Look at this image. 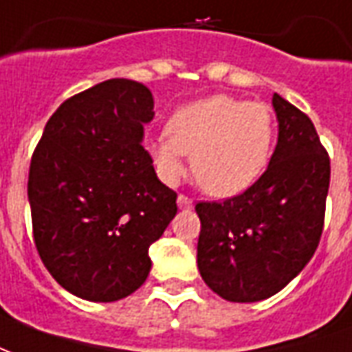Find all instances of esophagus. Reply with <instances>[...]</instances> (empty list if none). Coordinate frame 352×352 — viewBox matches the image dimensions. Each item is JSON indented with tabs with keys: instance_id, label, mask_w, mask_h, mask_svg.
Returning <instances> with one entry per match:
<instances>
[{
	"instance_id": "esophagus-1",
	"label": "esophagus",
	"mask_w": 352,
	"mask_h": 352,
	"mask_svg": "<svg viewBox=\"0 0 352 352\" xmlns=\"http://www.w3.org/2000/svg\"><path fill=\"white\" fill-rule=\"evenodd\" d=\"M178 207H180V208H191V207H193V201H191L188 195L180 193V195H178Z\"/></svg>"
}]
</instances>
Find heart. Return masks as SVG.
<instances>
[{"label":"heart","instance_id":"1","mask_svg":"<svg viewBox=\"0 0 352 352\" xmlns=\"http://www.w3.org/2000/svg\"><path fill=\"white\" fill-rule=\"evenodd\" d=\"M274 118L258 101L212 96L182 107L149 145L162 180L174 184L191 157L193 178L214 197H232L261 178L270 161Z\"/></svg>","mask_w":352,"mask_h":352}]
</instances>
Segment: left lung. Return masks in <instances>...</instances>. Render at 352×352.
Segmentation results:
<instances>
[{"instance_id": "1", "label": "left lung", "mask_w": 352, "mask_h": 352, "mask_svg": "<svg viewBox=\"0 0 352 352\" xmlns=\"http://www.w3.org/2000/svg\"><path fill=\"white\" fill-rule=\"evenodd\" d=\"M278 145L263 176L224 201H199L197 266L222 299L254 302L307 266L324 230L329 157L309 116L274 94Z\"/></svg>"}]
</instances>
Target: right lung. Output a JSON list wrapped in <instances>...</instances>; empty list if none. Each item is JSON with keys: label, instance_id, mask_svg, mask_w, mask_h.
<instances>
[{"label": "right lung", "instance_id": "1", "mask_svg": "<svg viewBox=\"0 0 352 352\" xmlns=\"http://www.w3.org/2000/svg\"><path fill=\"white\" fill-rule=\"evenodd\" d=\"M144 84L105 80L51 115L28 172L34 243L55 282L80 299H124L147 280L149 245L176 217V191L155 174Z\"/></svg>", "mask_w": 352, "mask_h": 352}]
</instances>
